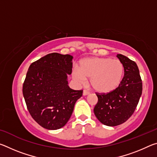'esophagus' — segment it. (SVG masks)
<instances>
[{"label": "esophagus", "instance_id": "1", "mask_svg": "<svg viewBox=\"0 0 157 157\" xmlns=\"http://www.w3.org/2000/svg\"><path fill=\"white\" fill-rule=\"evenodd\" d=\"M89 94H90V92L87 91V90H84V91H83V95H89Z\"/></svg>", "mask_w": 157, "mask_h": 157}]
</instances>
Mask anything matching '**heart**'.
I'll return each mask as SVG.
<instances>
[{
    "mask_svg": "<svg viewBox=\"0 0 157 157\" xmlns=\"http://www.w3.org/2000/svg\"><path fill=\"white\" fill-rule=\"evenodd\" d=\"M124 75V66L121 61L109 57H91L82 59L79 69L73 70V78L79 83L90 79L95 91L107 94L120 86Z\"/></svg>",
    "mask_w": 157,
    "mask_h": 157,
    "instance_id": "heart-1",
    "label": "heart"
}]
</instances>
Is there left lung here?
Wrapping results in <instances>:
<instances>
[{
	"instance_id": "1",
	"label": "left lung",
	"mask_w": 157,
	"mask_h": 157,
	"mask_svg": "<svg viewBox=\"0 0 157 157\" xmlns=\"http://www.w3.org/2000/svg\"><path fill=\"white\" fill-rule=\"evenodd\" d=\"M124 66V77L120 86L107 94L95 93L98 100L94 113L100 123L117 126L126 122L134 113L142 94L143 84L135 62L124 55H117Z\"/></svg>"
}]
</instances>
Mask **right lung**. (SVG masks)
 Returning <instances> with one entry per match:
<instances>
[{
	"label": "right lung",
	"mask_w": 157,
	"mask_h": 157,
	"mask_svg": "<svg viewBox=\"0 0 157 157\" xmlns=\"http://www.w3.org/2000/svg\"><path fill=\"white\" fill-rule=\"evenodd\" d=\"M73 57L50 53L31 63L23 85V95L29 113L47 129L62 128L72 115L83 90L68 86L67 75L73 68Z\"/></svg>",
	"instance_id": "obj_1"
}]
</instances>
